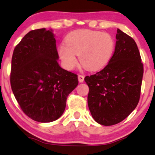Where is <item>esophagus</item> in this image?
<instances>
[{
    "instance_id": "esophagus-1",
    "label": "esophagus",
    "mask_w": 155,
    "mask_h": 155,
    "mask_svg": "<svg viewBox=\"0 0 155 155\" xmlns=\"http://www.w3.org/2000/svg\"><path fill=\"white\" fill-rule=\"evenodd\" d=\"M78 81H79L80 83H83V81H84V76H83V75H78Z\"/></svg>"
}]
</instances>
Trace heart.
<instances>
[{
  "label": "heart",
  "mask_w": 155,
  "mask_h": 155,
  "mask_svg": "<svg viewBox=\"0 0 155 155\" xmlns=\"http://www.w3.org/2000/svg\"><path fill=\"white\" fill-rule=\"evenodd\" d=\"M66 44H61L58 53L65 67L72 70L81 63L90 70L104 68L111 59L114 50V41L109 34L99 31H74L66 38Z\"/></svg>",
  "instance_id": "b5f03b06"
}]
</instances>
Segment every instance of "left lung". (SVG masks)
<instances>
[{
	"instance_id": "8db88e82",
	"label": "left lung",
	"mask_w": 155,
	"mask_h": 155,
	"mask_svg": "<svg viewBox=\"0 0 155 155\" xmlns=\"http://www.w3.org/2000/svg\"><path fill=\"white\" fill-rule=\"evenodd\" d=\"M114 52L108 64L86 76L87 104L93 119L103 126L124 120L138 104L143 66L133 38L117 29Z\"/></svg>"
}]
</instances>
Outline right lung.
<instances>
[{
	"instance_id": "add662e5",
	"label": "right lung",
	"mask_w": 155,
	"mask_h": 155,
	"mask_svg": "<svg viewBox=\"0 0 155 155\" xmlns=\"http://www.w3.org/2000/svg\"><path fill=\"white\" fill-rule=\"evenodd\" d=\"M54 35L45 28L31 30L14 48L10 83L21 110L34 121H56L64 112L78 77L61 68Z\"/></svg>"
}]
</instances>
